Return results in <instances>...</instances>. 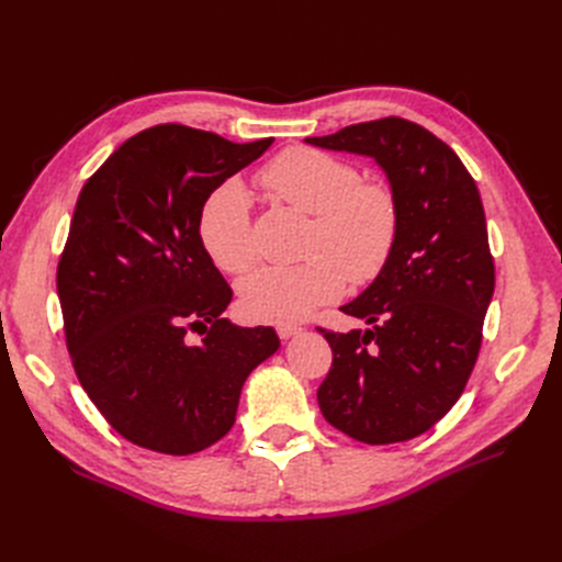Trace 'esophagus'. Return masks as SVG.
I'll list each match as a JSON object with an SVG mask.
<instances>
[{
  "label": "esophagus",
  "instance_id": "34e87169",
  "mask_svg": "<svg viewBox=\"0 0 562 562\" xmlns=\"http://www.w3.org/2000/svg\"><path fill=\"white\" fill-rule=\"evenodd\" d=\"M277 333H279L281 339H291V337L300 335L302 328H300V326H293V323H281V326H277Z\"/></svg>",
  "mask_w": 562,
  "mask_h": 562
}]
</instances>
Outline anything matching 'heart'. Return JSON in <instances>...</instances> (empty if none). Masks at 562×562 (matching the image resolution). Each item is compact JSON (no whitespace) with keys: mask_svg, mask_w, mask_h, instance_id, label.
Masks as SVG:
<instances>
[{"mask_svg":"<svg viewBox=\"0 0 562 562\" xmlns=\"http://www.w3.org/2000/svg\"><path fill=\"white\" fill-rule=\"evenodd\" d=\"M265 190L281 203L314 215L307 252L295 267H265L241 285L250 318L293 323L335 300L345 288L375 279L398 234V209L382 182H363L359 168L312 147H291L260 173ZM199 239L217 269L246 274L258 250L252 241L250 196L239 180H227L203 201Z\"/></svg>","mask_w":562,"mask_h":562,"instance_id":"heart-1","label":"heart"}]
</instances>
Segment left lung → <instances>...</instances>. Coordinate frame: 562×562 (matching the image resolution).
I'll return each mask as SVG.
<instances>
[{
	"instance_id": "8db88e82",
	"label": "left lung",
	"mask_w": 562,
	"mask_h": 562,
	"mask_svg": "<svg viewBox=\"0 0 562 562\" xmlns=\"http://www.w3.org/2000/svg\"><path fill=\"white\" fill-rule=\"evenodd\" d=\"M314 147L375 159L398 209L386 265L339 307L366 330H323L333 349L316 391L335 429L370 446L411 440L446 417L479 359L495 293L483 201L454 151L401 116L353 124Z\"/></svg>"
}]
</instances>
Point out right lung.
<instances>
[{"instance_id": "add662e5", "label": "right lung", "mask_w": 562, "mask_h": 562, "mask_svg": "<svg viewBox=\"0 0 562 562\" xmlns=\"http://www.w3.org/2000/svg\"><path fill=\"white\" fill-rule=\"evenodd\" d=\"M271 143L151 126L77 199L56 277L67 349L100 415L135 446L192 454L217 443L246 378L281 345L274 328L223 318L232 288L199 239L203 201Z\"/></svg>"}]
</instances>
